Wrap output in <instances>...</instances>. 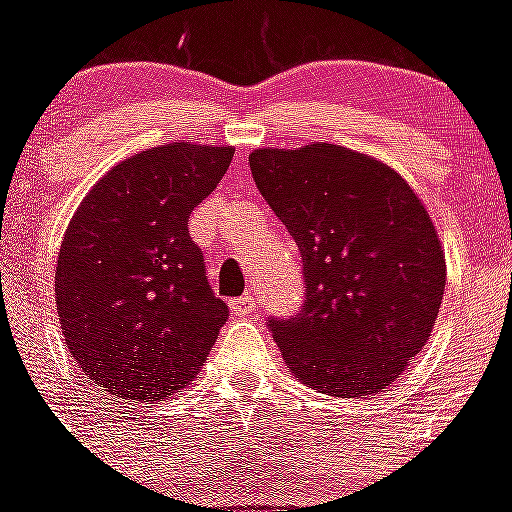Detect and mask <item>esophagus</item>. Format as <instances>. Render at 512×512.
Masks as SVG:
<instances>
[{
  "label": "esophagus",
  "instance_id": "1",
  "mask_svg": "<svg viewBox=\"0 0 512 512\" xmlns=\"http://www.w3.org/2000/svg\"><path fill=\"white\" fill-rule=\"evenodd\" d=\"M230 310H233V315H238V318H253V312L259 310V300L253 295H243L238 297V300L230 302Z\"/></svg>",
  "mask_w": 512,
  "mask_h": 512
}]
</instances>
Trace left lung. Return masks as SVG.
<instances>
[{
    "instance_id": "left-lung-1",
    "label": "left lung",
    "mask_w": 512,
    "mask_h": 512,
    "mask_svg": "<svg viewBox=\"0 0 512 512\" xmlns=\"http://www.w3.org/2000/svg\"><path fill=\"white\" fill-rule=\"evenodd\" d=\"M248 164L302 256L300 312L269 320L284 361L328 395L387 390L431 336L446 287L423 202L395 169L333 143L259 148Z\"/></svg>"
}]
</instances>
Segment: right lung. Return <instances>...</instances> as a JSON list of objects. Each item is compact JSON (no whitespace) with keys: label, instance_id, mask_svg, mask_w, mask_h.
<instances>
[{"label":"right lung","instance_id":"obj_1","mask_svg":"<svg viewBox=\"0 0 512 512\" xmlns=\"http://www.w3.org/2000/svg\"><path fill=\"white\" fill-rule=\"evenodd\" d=\"M230 161V146L148 148L107 171L71 217L58 320L76 364L117 400H164L194 382L215 346L228 305L187 225Z\"/></svg>","mask_w":512,"mask_h":512}]
</instances>
